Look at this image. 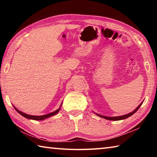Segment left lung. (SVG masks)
<instances>
[{"label": "left lung", "instance_id": "1", "mask_svg": "<svg viewBox=\"0 0 157 157\" xmlns=\"http://www.w3.org/2000/svg\"><path fill=\"white\" fill-rule=\"evenodd\" d=\"M142 105V103H140L139 107H138L134 111H132V112L129 113H128V114H126V115L121 116H117V117H107V116H103L99 115V114H97V115H98V116L102 117V118H105V119H107V120H109V121H120V120H123V119H125V118H129V116H132L133 114H134V113H136V111H137L138 109H139L140 107V105Z\"/></svg>", "mask_w": 157, "mask_h": 157}]
</instances>
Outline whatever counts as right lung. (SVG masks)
Here are the masks:
<instances>
[{
	"mask_svg": "<svg viewBox=\"0 0 157 157\" xmlns=\"http://www.w3.org/2000/svg\"><path fill=\"white\" fill-rule=\"evenodd\" d=\"M14 108H15V109L17 111V112H18V113H20L21 116H24L25 118H26L32 119V120H35V121H41V120H44V119H46V118H49V117H50V116H52L55 115V114H56V113H57L58 112H59V110H60V108H59V109H58L57 110H56L55 111H54V112H52V113H50L46 114V115H44V116H31V115H28V114H26V113H25L21 112V111H20L19 110H18L16 108V107H14Z\"/></svg>",
	"mask_w": 157,
	"mask_h": 157,
	"instance_id": "right-lung-1",
	"label": "right lung"
}]
</instances>
